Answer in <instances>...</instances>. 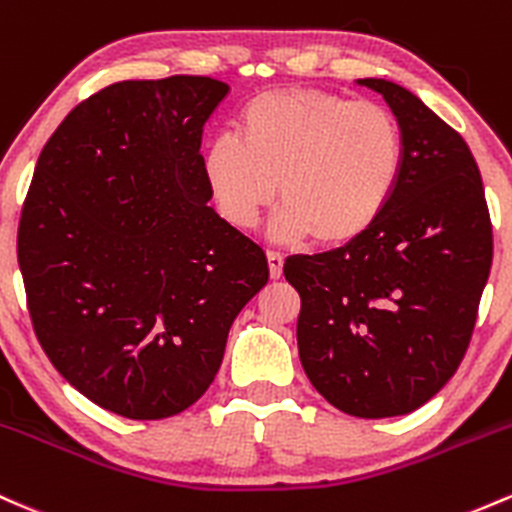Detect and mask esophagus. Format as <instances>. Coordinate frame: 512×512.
Returning <instances> with one entry per match:
<instances>
[{"instance_id": "1", "label": "esophagus", "mask_w": 512, "mask_h": 512, "mask_svg": "<svg viewBox=\"0 0 512 512\" xmlns=\"http://www.w3.org/2000/svg\"><path fill=\"white\" fill-rule=\"evenodd\" d=\"M267 265H269V277H272V279L282 277V272H284V257L279 255V252H274V250L267 252Z\"/></svg>"}]
</instances>
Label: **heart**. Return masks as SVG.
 I'll return each instance as SVG.
<instances>
[{
    "label": "heart",
    "mask_w": 512,
    "mask_h": 512,
    "mask_svg": "<svg viewBox=\"0 0 512 512\" xmlns=\"http://www.w3.org/2000/svg\"><path fill=\"white\" fill-rule=\"evenodd\" d=\"M213 204L252 228L279 199L277 235L350 245L389 209L403 172V136L386 106L325 89H274L247 101L238 138L223 133L201 157Z\"/></svg>",
    "instance_id": "1"
}]
</instances>
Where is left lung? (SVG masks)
<instances>
[{
  "mask_svg": "<svg viewBox=\"0 0 512 512\" xmlns=\"http://www.w3.org/2000/svg\"><path fill=\"white\" fill-rule=\"evenodd\" d=\"M396 116L403 172L367 235L284 262L301 296L299 357L328 403L357 418L406 415L462 364L491 272L484 182L464 138L408 89L359 80Z\"/></svg>",
  "mask_w": 512,
  "mask_h": 512,
  "instance_id": "8db88e82",
  "label": "left lung"
}]
</instances>
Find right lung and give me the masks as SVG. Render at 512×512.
<instances>
[{
    "label": "right lung",
    "instance_id": "add662e5",
    "mask_svg": "<svg viewBox=\"0 0 512 512\" xmlns=\"http://www.w3.org/2000/svg\"><path fill=\"white\" fill-rule=\"evenodd\" d=\"M199 75L80 101L36 162L16 255L33 330L82 396L160 420L204 396L267 257L211 206L201 133L228 97Z\"/></svg>",
    "mask_w": 512,
    "mask_h": 512
}]
</instances>
